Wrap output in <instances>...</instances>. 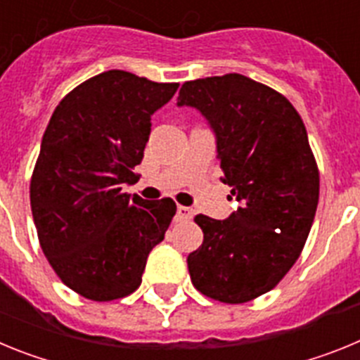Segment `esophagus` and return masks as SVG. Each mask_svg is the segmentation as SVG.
Wrapping results in <instances>:
<instances>
[{
  "label": "esophagus",
  "instance_id": "1",
  "mask_svg": "<svg viewBox=\"0 0 360 360\" xmlns=\"http://www.w3.org/2000/svg\"><path fill=\"white\" fill-rule=\"evenodd\" d=\"M176 218L180 219V221H184V219H191V218H193V209L186 207V205H178V207H176Z\"/></svg>",
  "mask_w": 360,
  "mask_h": 360
}]
</instances>
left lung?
I'll return each mask as SVG.
<instances>
[{
  "mask_svg": "<svg viewBox=\"0 0 360 360\" xmlns=\"http://www.w3.org/2000/svg\"><path fill=\"white\" fill-rule=\"evenodd\" d=\"M178 106H193L216 135L221 182L240 202L227 219L198 214L200 249L191 281L207 297L240 304L285 278L308 238L319 169L307 128L285 95L240 73L184 82Z\"/></svg>",
  "mask_w": 360,
  "mask_h": 360,
  "instance_id": "1",
  "label": "left lung"
}]
</instances>
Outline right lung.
I'll use <instances>...</instances> for the list:
<instances>
[{"instance_id": "add662e5", "label": "right lung", "mask_w": 360, "mask_h": 360, "mask_svg": "<svg viewBox=\"0 0 360 360\" xmlns=\"http://www.w3.org/2000/svg\"><path fill=\"white\" fill-rule=\"evenodd\" d=\"M178 82L110 70L73 88L53 110L30 180V207L44 256L66 287L113 301L141 287L149 252L176 205L122 193L135 182L151 115Z\"/></svg>"}]
</instances>
